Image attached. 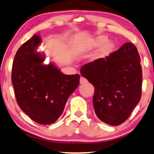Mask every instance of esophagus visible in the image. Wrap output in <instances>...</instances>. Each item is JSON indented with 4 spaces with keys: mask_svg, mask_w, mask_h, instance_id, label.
<instances>
[{
    "mask_svg": "<svg viewBox=\"0 0 154 154\" xmlns=\"http://www.w3.org/2000/svg\"><path fill=\"white\" fill-rule=\"evenodd\" d=\"M88 82V81H87L86 79H85L84 77L81 76V79H80V83L81 84H83V83H86Z\"/></svg>",
    "mask_w": 154,
    "mask_h": 154,
    "instance_id": "1",
    "label": "esophagus"
}]
</instances>
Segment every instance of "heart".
Wrapping results in <instances>:
<instances>
[{
	"mask_svg": "<svg viewBox=\"0 0 154 154\" xmlns=\"http://www.w3.org/2000/svg\"><path fill=\"white\" fill-rule=\"evenodd\" d=\"M100 47L97 53L98 58H103L107 56L113 49V43L108 41V38L105 35H99L94 38L89 39L82 46L83 51H90L95 48Z\"/></svg>",
	"mask_w": 154,
	"mask_h": 154,
	"instance_id": "b5f03b06",
	"label": "heart"
}]
</instances>
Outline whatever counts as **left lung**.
Wrapping results in <instances>:
<instances>
[{"mask_svg":"<svg viewBox=\"0 0 154 154\" xmlns=\"http://www.w3.org/2000/svg\"><path fill=\"white\" fill-rule=\"evenodd\" d=\"M136 47L126 43L105 58L81 68L82 76L94 85L93 105L100 121L118 126L130 116L141 97L142 68Z\"/></svg>","mask_w":154,"mask_h":154,"instance_id":"obj_1","label":"left lung"}]
</instances>
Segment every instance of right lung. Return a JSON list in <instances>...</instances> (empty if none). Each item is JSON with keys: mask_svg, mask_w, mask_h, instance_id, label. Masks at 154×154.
Returning a JSON list of instances; mask_svg holds the SVG:
<instances>
[{"mask_svg": "<svg viewBox=\"0 0 154 154\" xmlns=\"http://www.w3.org/2000/svg\"><path fill=\"white\" fill-rule=\"evenodd\" d=\"M41 38L34 35L19 48L13 63L11 81L17 103L32 120L43 125L61 116L68 97L79 85L80 75H65L37 51Z\"/></svg>", "mask_w": 154, "mask_h": 154, "instance_id": "1", "label": "right lung"}]
</instances>
